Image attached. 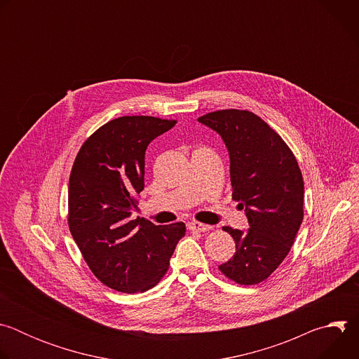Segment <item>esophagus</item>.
Instances as JSON below:
<instances>
[{
	"mask_svg": "<svg viewBox=\"0 0 359 359\" xmlns=\"http://www.w3.org/2000/svg\"><path fill=\"white\" fill-rule=\"evenodd\" d=\"M213 227L209 226V224H203V223H198V222H193L189 224V230L190 231H198V233H204V231H209L212 230Z\"/></svg>",
	"mask_w": 359,
	"mask_h": 359,
	"instance_id": "obj_1",
	"label": "esophagus"
}]
</instances>
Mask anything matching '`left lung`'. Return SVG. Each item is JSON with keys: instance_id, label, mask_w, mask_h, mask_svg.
<instances>
[{"instance_id": "left-lung-1", "label": "left lung", "mask_w": 359, "mask_h": 359, "mask_svg": "<svg viewBox=\"0 0 359 359\" xmlns=\"http://www.w3.org/2000/svg\"><path fill=\"white\" fill-rule=\"evenodd\" d=\"M224 140L230 156L233 200L250 229L223 227L236 252L219 270L240 285L267 280L283 263L304 219V180L294 153L260 116L222 109L198 118Z\"/></svg>"}]
</instances>
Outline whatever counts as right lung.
Returning a JSON list of instances; mask_svg holds the SVG:
<instances>
[{"mask_svg": "<svg viewBox=\"0 0 359 359\" xmlns=\"http://www.w3.org/2000/svg\"><path fill=\"white\" fill-rule=\"evenodd\" d=\"M175 119L121 116L96 129L75 158L68 226L93 276L119 292H144L168 273L184 223L155 226L130 219L144 187L147 144Z\"/></svg>", "mask_w": 359, "mask_h": 359, "instance_id": "right-lung-1", "label": "right lung"}]
</instances>
